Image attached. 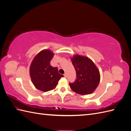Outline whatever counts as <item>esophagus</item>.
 Instances as JSON below:
<instances>
[{"instance_id":"obj_1","label":"esophagus","mask_w":131,"mask_h":131,"mask_svg":"<svg viewBox=\"0 0 131 131\" xmlns=\"http://www.w3.org/2000/svg\"><path fill=\"white\" fill-rule=\"evenodd\" d=\"M64 77L65 78H67V73H64Z\"/></svg>"}]
</instances>
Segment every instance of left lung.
Instances as JSON below:
<instances>
[{
	"label": "left lung",
	"instance_id": "obj_1",
	"mask_svg": "<svg viewBox=\"0 0 131 131\" xmlns=\"http://www.w3.org/2000/svg\"><path fill=\"white\" fill-rule=\"evenodd\" d=\"M77 73L75 81L69 83L70 89L79 94L93 93L100 81V73L93 62L89 57L75 54L71 58Z\"/></svg>",
	"mask_w": 131,
	"mask_h": 131
}]
</instances>
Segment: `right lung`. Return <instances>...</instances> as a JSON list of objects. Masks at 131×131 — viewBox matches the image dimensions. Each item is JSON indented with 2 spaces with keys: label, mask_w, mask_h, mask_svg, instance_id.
Segmentation results:
<instances>
[{
  "label": "right lung",
  "mask_w": 131,
  "mask_h": 131,
  "mask_svg": "<svg viewBox=\"0 0 131 131\" xmlns=\"http://www.w3.org/2000/svg\"><path fill=\"white\" fill-rule=\"evenodd\" d=\"M54 54L50 50H43L34 57L31 63L29 74L31 81L35 88L42 92L54 89L63 77L58 73L57 67L50 64Z\"/></svg>",
  "instance_id": "1"
}]
</instances>
